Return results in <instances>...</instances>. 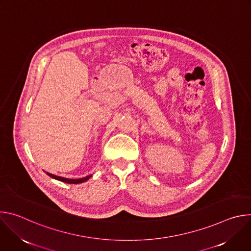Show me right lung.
Listing matches in <instances>:
<instances>
[{"mask_svg": "<svg viewBox=\"0 0 251 251\" xmlns=\"http://www.w3.org/2000/svg\"><path fill=\"white\" fill-rule=\"evenodd\" d=\"M48 176H50V177L54 178V180H57V181H60V182H63V183H66V184H81V183H84L86 182L87 180H89V178L92 176V175H88L86 176H83V177H79V178H68V177H63V176H55V175H52L50 173H48V172H45Z\"/></svg>", "mask_w": 251, "mask_h": 251, "instance_id": "right-lung-1", "label": "right lung"}]
</instances>
